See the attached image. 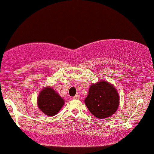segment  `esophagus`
<instances>
[{"label": "esophagus", "instance_id": "34e87169", "mask_svg": "<svg viewBox=\"0 0 154 154\" xmlns=\"http://www.w3.org/2000/svg\"><path fill=\"white\" fill-rule=\"evenodd\" d=\"M79 95H75V96L73 97V99H75V100H77V99H79Z\"/></svg>", "mask_w": 154, "mask_h": 154}]
</instances>
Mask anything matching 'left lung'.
Listing matches in <instances>:
<instances>
[{
    "label": "left lung",
    "instance_id": "obj_1",
    "mask_svg": "<svg viewBox=\"0 0 154 154\" xmlns=\"http://www.w3.org/2000/svg\"><path fill=\"white\" fill-rule=\"evenodd\" d=\"M85 103L88 110L98 119L112 116L119 104V94L114 85L106 81L91 85Z\"/></svg>",
    "mask_w": 154,
    "mask_h": 154
}]
</instances>
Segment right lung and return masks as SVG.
Wrapping results in <instances>:
<instances>
[{
    "mask_svg": "<svg viewBox=\"0 0 154 154\" xmlns=\"http://www.w3.org/2000/svg\"><path fill=\"white\" fill-rule=\"evenodd\" d=\"M63 104L64 100L52 88H45L39 93L38 108L47 116L56 115Z\"/></svg>",
    "mask_w": 154,
    "mask_h": 154,
    "instance_id": "right-lung-1",
    "label": "right lung"
}]
</instances>
